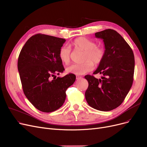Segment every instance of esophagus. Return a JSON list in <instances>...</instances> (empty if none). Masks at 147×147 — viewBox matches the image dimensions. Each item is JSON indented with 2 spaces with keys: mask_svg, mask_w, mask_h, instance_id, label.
Listing matches in <instances>:
<instances>
[{
  "mask_svg": "<svg viewBox=\"0 0 147 147\" xmlns=\"http://www.w3.org/2000/svg\"><path fill=\"white\" fill-rule=\"evenodd\" d=\"M81 76H79V75H76V80H80V79H81Z\"/></svg>",
  "mask_w": 147,
  "mask_h": 147,
  "instance_id": "obj_1",
  "label": "esophagus"
}]
</instances>
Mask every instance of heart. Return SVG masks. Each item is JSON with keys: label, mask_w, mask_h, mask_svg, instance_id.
<instances>
[{"label": "heart", "mask_w": 147, "mask_h": 147, "mask_svg": "<svg viewBox=\"0 0 147 147\" xmlns=\"http://www.w3.org/2000/svg\"><path fill=\"white\" fill-rule=\"evenodd\" d=\"M74 47L79 50L84 51L81 64H72L66 68L67 73L75 75H83L92 70L94 63L98 65L104 60L105 49L101 46H96L94 41L85 37H81L76 38L72 42ZM71 49L68 46H63L59 50V58L61 61L67 65L71 61Z\"/></svg>", "instance_id": "obj_1"}]
</instances>
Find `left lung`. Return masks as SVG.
<instances>
[{
  "label": "left lung",
  "mask_w": 147,
  "mask_h": 147,
  "mask_svg": "<svg viewBox=\"0 0 147 147\" xmlns=\"http://www.w3.org/2000/svg\"><path fill=\"white\" fill-rule=\"evenodd\" d=\"M103 40L105 57L94 74L102 75L100 79L87 75L85 78L88 87L85 96L91 107L100 111H110L119 107L130 90L135 69L133 51L115 30L107 29L95 34Z\"/></svg>",
  "instance_id": "obj_1"
}]
</instances>
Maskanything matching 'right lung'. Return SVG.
<instances>
[{"label": "right lung", "instance_id": "right-lung-1", "mask_svg": "<svg viewBox=\"0 0 147 147\" xmlns=\"http://www.w3.org/2000/svg\"><path fill=\"white\" fill-rule=\"evenodd\" d=\"M65 41L64 38L37 34L27 40L20 53L18 69L23 91L41 111L49 113L61 107L66 90L75 81L72 74L56 78V75L65 70L59 53Z\"/></svg>", "mask_w": 147, "mask_h": 147}]
</instances>
